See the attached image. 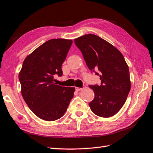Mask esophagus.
I'll return each mask as SVG.
<instances>
[{
	"mask_svg": "<svg viewBox=\"0 0 153 153\" xmlns=\"http://www.w3.org/2000/svg\"><path fill=\"white\" fill-rule=\"evenodd\" d=\"M75 89L76 91H80V90H82V88H80V87H75Z\"/></svg>",
	"mask_w": 153,
	"mask_h": 153,
	"instance_id": "obj_1",
	"label": "esophagus"
}]
</instances>
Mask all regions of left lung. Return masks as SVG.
Returning a JSON list of instances; mask_svg holds the SVG:
<instances>
[{"label":"left lung","mask_w":153,"mask_h":153,"mask_svg":"<svg viewBox=\"0 0 153 153\" xmlns=\"http://www.w3.org/2000/svg\"><path fill=\"white\" fill-rule=\"evenodd\" d=\"M75 43L90 70L99 71L101 80V85H89L95 94L89 103L92 112L102 117L113 116L121 109L131 89L129 68L123 54L94 34L79 37Z\"/></svg>","instance_id":"obj_1"}]
</instances>
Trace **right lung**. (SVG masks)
Instances as JSON below:
<instances>
[{"mask_svg": "<svg viewBox=\"0 0 153 153\" xmlns=\"http://www.w3.org/2000/svg\"><path fill=\"white\" fill-rule=\"evenodd\" d=\"M71 39H53L27 55L19 73L21 93L36 116L47 121L62 117L73 98L75 87L53 83V76L62 75V64L72 45Z\"/></svg>", "mask_w": 153, "mask_h": 153, "instance_id": "add662e5", "label": "right lung"}]
</instances>
